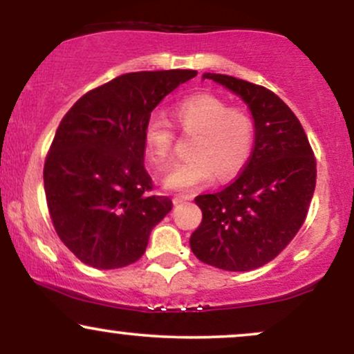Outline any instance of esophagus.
<instances>
[{
    "label": "esophagus",
    "mask_w": 354,
    "mask_h": 354,
    "mask_svg": "<svg viewBox=\"0 0 354 354\" xmlns=\"http://www.w3.org/2000/svg\"><path fill=\"white\" fill-rule=\"evenodd\" d=\"M191 200H193V196H188V194H178V196L173 198V203L174 205H181V203H186Z\"/></svg>",
    "instance_id": "34e87169"
}]
</instances>
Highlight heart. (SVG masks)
<instances>
[{"label":"heart","mask_w":354,"mask_h":354,"mask_svg":"<svg viewBox=\"0 0 354 354\" xmlns=\"http://www.w3.org/2000/svg\"><path fill=\"white\" fill-rule=\"evenodd\" d=\"M176 124L186 133H198L191 154L165 176L171 191H191L208 185L214 174L228 180L241 171L254 143V120L241 108H231L226 100L211 93H198L173 108ZM146 154L154 168L171 163L176 131L171 121L151 116L143 129Z\"/></svg>","instance_id":"1"}]
</instances>
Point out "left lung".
<instances>
[{
  "label": "left lung",
  "mask_w": 354,
  "mask_h": 354,
  "mask_svg": "<svg viewBox=\"0 0 354 354\" xmlns=\"http://www.w3.org/2000/svg\"><path fill=\"white\" fill-rule=\"evenodd\" d=\"M203 78L245 100L256 135L236 180L194 198L203 221L189 246L206 265L251 271L274 259L303 226L316 186V158L299 120L273 91L228 75Z\"/></svg>",
  "instance_id": "1"
}]
</instances>
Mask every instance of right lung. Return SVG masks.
Masks as SVG:
<instances>
[{
    "label": "right lung",
    "instance_id": "1",
    "mask_svg": "<svg viewBox=\"0 0 354 354\" xmlns=\"http://www.w3.org/2000/svg\"><path fill=\"white\" fill-rule=\"evenodd\" d=\"M196 75L126 73L81 96L61 120L44 160V193L59 239L84 265L138 261L171 211L168 196L149 194L143 129L165 96Z\"/></svg>",
    "mask_w": 354,
    "mask_h": 354
}]
</instances>
